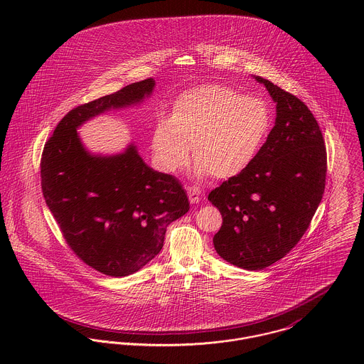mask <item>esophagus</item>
Masks as SVG:
<instances>
[{
    "instance_id": "34e87169",
    "label": "esophagus",
    "mask_w": 364,
    "mask_h": 364,
    "mask_svg": "<svg viewBox=\"0 0 364 364\" xmlns=\"http://www.w3.org/2000/svg\"><path fill=\"white\" fill-rule=\"evenodd\" d=\"M186 192H188V196H189V200H191L192 205H196V203L200 202L202 191L198 186H188Z\"/></svg>"
}]
</instances>
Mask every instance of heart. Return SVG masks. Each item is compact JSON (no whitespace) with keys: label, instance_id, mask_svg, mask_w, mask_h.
Masks as SVG:
<instances>
[{"label":"heart","instance_id":"1","mask_svg":"<svg viewBox=\"0 0 364 364\" xmlns=\"http://www.w3.org/2000/svg\"><path fill=\"white\" fill-rule=\"evenodd\" d=\"M270 124V109L259 98L224 85H202L176 98L169 120L156 123L151 146L166 172L183 168L192 149L200 175L230 179L254 162Z\"/></svg>","mask_w":364,"mask_h":364}]
</instances>
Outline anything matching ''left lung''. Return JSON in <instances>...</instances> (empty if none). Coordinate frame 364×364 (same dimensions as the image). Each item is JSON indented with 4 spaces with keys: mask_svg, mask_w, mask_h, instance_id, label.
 Listing matches in <instances>:
<instances>
[{
    "mask_svg": "<svg viewBox=\"0 0 364 364\" xmlns=\"http://www.w3.org/2000/svg\"><path fill=\"white\" fill-rule=\"evenodd\" d=\"M276 102V122L254 162L208 193L223 225L213 238L227 262L260 270L301 240L321 203L326 149L311 110L269 80L255 77Z\"/></svg>",
    "mask_w": 364,
    "mask_h": 364,
    "instance_id": "1",
    "label": "left lung"
}]
</instances>
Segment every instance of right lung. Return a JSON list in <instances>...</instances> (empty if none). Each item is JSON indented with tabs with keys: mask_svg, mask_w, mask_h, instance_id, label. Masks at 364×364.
<instances>
[{
	"mask_svg": "<svg viewBox=\"0 0 364 364\" xmlns=\"http://www.w3.org/2000/svg\"><path fill=\"white\" fill-rule=\"evenodd\" d=\"M154 84L147 78L75 106L55 126L41 159L42 192L67 245L113 277L156 258L166 227L188 213L189 200L179 181L150 168L133 144L119 156L88 154L77 127L110 107L140 102Z\"/></svg>",
	"mask_w": 364,
	"mask_h": 364,
	"instance_id": "1",
	"label": "right lung"
}]
</instances>
